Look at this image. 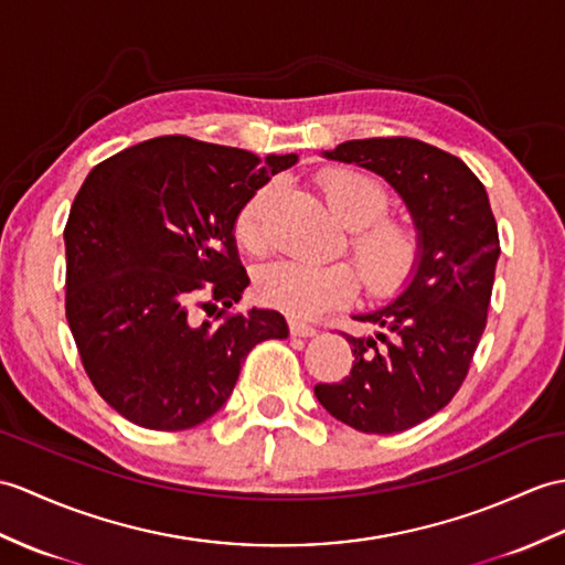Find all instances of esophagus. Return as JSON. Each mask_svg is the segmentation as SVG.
I'll return each mask as SVG.
<instances>
[{
  "instance_id": "esophagus-1",
  "label": "esophagus",
  "mask_w": 565,
  "mask_h": 565,
  "mask_svg": "<svg viewBox=\"0 0 565 565\" xmlns=\"http://www.w3.org/2000/svg\"><path fill=\"white\" fill-rule=\"evenodd\" d=\"M288 332H291L294 337H312L318 330H315L312 324H308V322H303V320L291 318V320H288Z\"/></svg>"
}]
</instances>
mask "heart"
Wrapping results in <instances>:
<instances>
[{"instance_id": "1", "label": "heart", "mask_w": 565, "mask_h": 565, "mask_svg": "<svg viewBox=\"0 0 565 565\" xmlns=\"http://www.w3.org/2000/svg\"><path fill=\"white\" fill-rule=\"evenodd\" d=\"M332 212L349 226V253L356 262L363 286L373 296H392L414 279L424 257V238L412 221L385 216L390 192L383 182L353 168H330L318 178ZM277 185L255 190L233 221L235 241L245 253L262 255L269 247L267 214ZM359 291V277L349 262L277 259L255 277L262 306L288 315H315L342 306Z\"/></svg>"}]
</instances>
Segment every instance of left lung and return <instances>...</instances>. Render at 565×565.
Segmentation results:
<instances>
[{
    "instance_id": "left-lung-1",
    "label": "left lung",
    "mask_w": 565,
    "mask_h": 565,
    "mask_svg": "<svg viewBox=\"0 0 565 565\" xmlns=\"http://www.w3.org/2000/svg\"><path fill=\"white\" fill-rule=\"evenodd\" d=\"M327 159L383 175L424 238L412 284L390 306L356 315L375 337H349L351 373L315 385V397L361 433H399L426 422L462 387L487 330L498 226L481 180L457 156L409 137L339 143Z\"/></svg>"
}]
</instances>
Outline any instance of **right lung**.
Segmentation results:
<instances>
[{"label": "right lung", "instance_id": "1", "mask_svg": "<svg viewBox=\"0 0 565 565\" xmlns=\"http://www.w3.org/2000/svg\"><path fill=\"white\" fill-rule=\"evenodd\" d=\"M294 163L296 153L259 159L168 135L86 175L64 226V310L90 385L127 422L200 426L231 397L253 347L288 337L277 310H231L250 281L233 221ZM200 309L213 320L200 323Z\"/></svg>", "mask_w": 565, "mask_h": 565}]
</instances>
